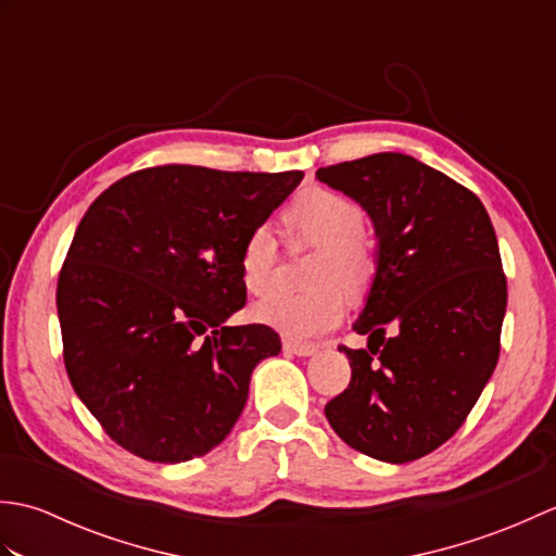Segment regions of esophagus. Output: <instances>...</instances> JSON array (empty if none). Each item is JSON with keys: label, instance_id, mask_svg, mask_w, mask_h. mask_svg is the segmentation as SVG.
Returning a JSON list of instances; mask_svg holds the SVG:
<instances>
[{"label": "esophagus", "instance_id": "34e87169", "mask_svg": "<svg viewBox=\"0 0 556 556\" xmlns=\"http://www.w3.org/2000/svg\"><path fill=\"white\" fill-rule=\"evenodd\" d=\"M285 351L293 353V356L305 358V356H313V353L317 351V346L315 344H305V341H291V339H287L285 341Z\"/></svg>", "mask_w": 556, "mask_h": 556}]
</instances>
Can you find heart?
I'll use <instances>...</instances> for the list:
<instances>
[{
  "label": "heart",
  "instance_id": "obj_1",
  "mask_svg": "<svg viewBox=\"0 0 556 556\" xmlns=\"http://www.w3.org/2000/svg\"><path fill=\"white\" fill-rule=\"evenodd\" d=\"M363 210L341 193L315 188L303 193L285 212V224L296 241L317 248L305 293H279L253 305L255 323L277 329L289 339H313L337 327L346 301L341 289L361 293L375 271L372 245L365 239ZM277 236L269 224H260L243 241L239 267L241 281L253 296H267L277 281Z\"/></svg>",
  "mask_w": 556,
  "mask_h": 556
}]
</instances>
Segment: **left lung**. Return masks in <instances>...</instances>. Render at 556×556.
I'll return each mask as SVG.
<instances>
[{
  "label": "left lung",
  "instance_id": "8db88e82",
  "mask_svg": "<svg viewBox=\"0 0 556 556\" xmlns=\"http://www.w3.org/2000/svg\"><path fill=\"white\" fill-rule=\"evenodd\" d=\"M368 212L377 267L346 349L351 382L325 406L356 452L408 464L464 425L500 358L506 277L476 193L416 157L377 152L317 169Z\"/></svg>",
  "mask_w": 556,
  "mask_h": 556
}]
</instances>
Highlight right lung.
Segmentation results:
<instances>
[{
  "mask_svg": "<svg viewBox=\"0 0 556 556\" xmlns=\"http://www.w3.org/2000/svg\"><path fill=\"white\" fill-rule=\"evenodd\" d=\"M301 172L167 164L112 184L80 219L56 285L74 392L116 444L181 464L239 420L271 327L243 308L241 248L293 193Z\"/></svg>",
  "mask_w": 556,
  "mask_h": 556,
  "instance_id": "add662e5",
  "label": "right lung"
}]
</instances>
